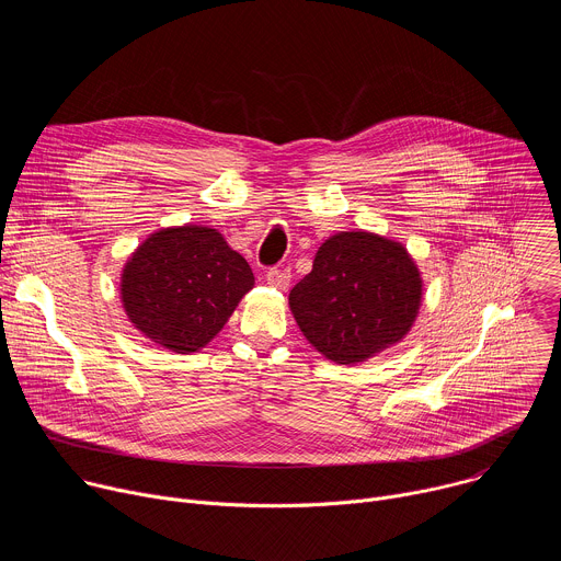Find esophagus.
I'll return each mask as SVG.
<instances>
[{"label":"esophagus","mask_w":561,"mask_h":561,"mask_svg":"<svg viewBox=\"0 0 561 561\" xmlns=\"http://www.w3.org/2000/svg\"><path fill=\"white\" fill-rule=\"evenodd\" d=\"M266 282L279 290H286L290 284V271L282 268V266H273L266 271Z\"/></svg>","instance_id":"34e87169"}]
</instances>
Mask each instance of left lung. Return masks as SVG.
Wrapping results in <instances>:
<instances>
[{"label": "left lung", "instance_id": "obj_1", "mask_svg": "<svg viewBox=\"0 0 561 561\" xmlns=\"http://www.w3.org/2000/svg\"><path fill=\"white\" fill-rule=\"evenodd\" d=\"M304 337L335 364L366 362L402 342L422 304V277L402 244L353 230L319 247L288 295Z\"/></svg>", "mask_w": 561, "mask_h": 561}]
</instances>
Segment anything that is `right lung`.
I'll use <instances>...</instances> for the list:
<instances>
[{
	"label": "right lung",
	"mask_w": 561,
	"mask_h": 561,
	"mask_svg": "<svg viewBox=\"0 0 561 561\" xmlns=\"http://www.w3.org/2000/svg\"><path fill=\"white\" fill-rule=\"evenodd\" d=\"M253 284L249 262L221 232L186 224L152 232L130 255L122 273V304L150 342L186 355L224 329Z\"/></svg>",
	"instance_id": "1"
}]
</instances>
